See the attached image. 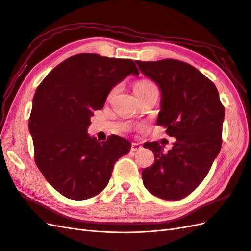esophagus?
I'll return each mask as SVG.
<instances>
[{
	"instance_id": "34e87169",
	"label": "esophagus",
	"mask_w": 251,
	"mask_h": 251,
	"mask_svg": "<svg viewBox=\"0 0 251 251\" xmlns=\"http://www.w3.org/2000/svg\"><path fill=\"white\" fill-rule=\"evenodd\" d=\"M142 147L140 146V143H137V142H133L132 146H131V151H139L141 150Z\"/></svg>"
}]
</instances>
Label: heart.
<instances>
[{
    "label": "heart",
    "instance_id": "b5f03b06",
    "mask_svg": "<svg viewBox=\"0 0 251 251\" xmlns=\"http://www.w3.org/2000/svg\"><path fill=\"white\" fill-rule=\"evenodd\" d=\"M155 85L151 81L147 80V79H141L139 81H137L134 85V92L137 96L142 95L144 92H147L149 89H151V87H154Z\"/></svg>",
    "mask_w": 251,
    "mask_h": 251
}]
</instances>
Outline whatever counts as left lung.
I'll return each mask as SVG.
<instances>
[{
  "label": "left lung",
  "mask_w": 251,
  "mask_h": 251,
  "mask_svg": "<svg viewBox=\"0 0 251 251\" xmlns=\"http://www.w3.org/2000/svg\"><path fill=\"white\" fill-rule=\"evenodd\" d=\"M136 63L161 90L157 125L176 138L168 153L158 141L143 144L155 155L142 171L143 184L161 199H183L201 184L221 150L224 107L215 83L192 65L172 58Z\"/></svg>",
  "instance_id": "8db88e82"
}]
</instances>
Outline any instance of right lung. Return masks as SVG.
<instances>
[{"mask_svg": "<svg viewBox=\"0 0 251 251\" xmlns=\"http://www.w3.org/2000/svg\"><path fill=\"white\" fill-rule=\"evenodd\" d=\"M139 71L132 59L80 53L57 65L37 87L29 117L34 160L56 191L85 200L108 185L114 164L131 150L116 135L100 142L87 128L111 89Z\"/></svg>", "mask_w": 251, "mask_h": 251, "instance_id": "right-lung-1", "label": "right lung"}]
</instances>
